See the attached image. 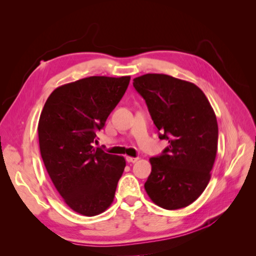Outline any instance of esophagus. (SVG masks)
<instances>
[{
    "mask_svg": "<svg viewBox=\"0 0 256 256\" xmlns=\"http://www.w3.org/2000/svg\"><path fill=\"white\" fill-rule=\"evenodd\" d=\"M138 158H134V157H129V156L126 157V161L129 162V164H134V162L138 161Z\"/></svg>",
    "mask_w": 256,
    "mask_h": 256,
    "instance_id": "obj_1",
    "label": "esophagus"
}]
</instances>
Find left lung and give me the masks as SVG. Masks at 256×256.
Masks as SVG:
<instances>
[{
  "mask_svg": "<svg viewBox=\"0 0 256 256\" xmlns=\"http://www.w3.org/2000/svg\"><path fill=\"white\" fill-rule=\"evenodd\" d=\"M148 108L160 140L168 146L152 157L144 188L152 202L168 210L187 207L210 180L216 150L218 122L204 92L196 84L162 74L134 79Z\"/></svg>",
  "mask_w": 256,
  "mask_h": 256,
  "instance_id": "left-lung-1",
  "label": "left lung"
}]
</instances>
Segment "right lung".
Masks as SVG:
<instances>
[{"instance_id": "add662e5", "label": "right lung", "mask_w": 256, "mask_h": 256, "mask_svg": "<svg viewBox=\"0 0 256 256\" xmlns=\"http://www.w3.org/2000/svg\"><path fill=\"white\" fill-rule=\"evenodd\" d=\"M130 76H94L54 90L38 122L40 154L51 180L74 212L92 216L112 204L125 158L94 147Z\"/></svg>"}]
</instances>
